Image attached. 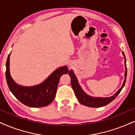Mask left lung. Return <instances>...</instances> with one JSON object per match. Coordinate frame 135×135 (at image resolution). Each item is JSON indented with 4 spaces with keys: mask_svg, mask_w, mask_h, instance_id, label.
<instances>
[{
    "mask_svg": "<svg viewBox=\"0 0 135 135\" xmlns=\"http://www.w3.org/2000/svg\"><path fill=\"white\" fill-rule=\"evenodd\" d=\"M124 58H125V56H124V52H123ZM125 67H126V72H125V79H124L123 84L122 87L118 91V92L114 94V96H112L111 97L109 98H93L91 96L87 95L81 89L80 86L78 84L77 78L74 74L73 71L71 70L69 71V74L70 76L71 81V86L74 90V93H75L77 99L79 101V102L81 104H83V105L89 106V107L92 108H98V107H102V106H106L107 104L110 103L111 101H113L115 98L117 97L119 93L121 92L122 89L123 88L124 84H125L126 79V75H127V69H126V58H125Z\"/></svg>",
    "mask_w": 135,
    "mask_h": 135,
    "instance_id": "left-lung-1",
    "label": "left lung"
}]
</instances>
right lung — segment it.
I'll return each instance as SVG.
<instances>
[{
  "instance_id": "add662e5",
  "label": "right lung",
  "mask_w": 135,
  "mask_h": 135,
  "mask_svg": "<svg viewBox=\"0 0 135 135\" xmlns=\"http://www.w3.org/2000/svg\"><path fill=\"white\" fill-rule=\"evenodd\" d=\"M10 54L6 62V78L11 93L18 100L29 107L39 108L49 104L56 96L61 76L69 73L67 66L58 68L42 84L32 87H24L17 84L11 78L9 71Z\"/></svg>"
}]
</instances>
